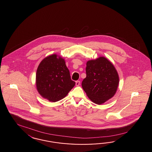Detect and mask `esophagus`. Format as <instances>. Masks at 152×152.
<instances>
[{
	"instance_id": "1",
	"label": "esophagus",
	"mask_w": 152,
	"mask_h": 152,
	"mask_svg": "<svg viewBox=\"0 0 152 152\" xmlns=\"http://www.w3.org/2000/svg\"><path fill=\"white\" fill-rule=\"evenodd\" d=\"M80 85V81H76V86H79Z\"/></svg>"
}]
</instances>
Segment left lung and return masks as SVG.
Returning a JSON list of instances; mask_svg holds the SVG:
<instances>
[{
    "instance_id": "left-lung-1",
    "label": "left lung",
    "mask_w": 152,
    "mask_h": 152,
    "mask_svg": "<svg viewBox=\"0 0 152 152\" xmlns=\"http://www.w3.org/2000/svg\"><path fill=\"white\" fill-rule=\"evenodd\" d=\"M86 73L82 87L91 101L100 104L114 96L119 76L113 64L106 58L99 57L88 61Z\"/></svg>"
}]
</instances>
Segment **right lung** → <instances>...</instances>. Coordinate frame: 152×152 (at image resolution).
I'll list each match as a JSON object with an SVG mask.
<instances>
[{
	"label": "right lung",
	"mask_w": 152,
	"mask_h": 152,
	"mask_svg": "<svg viewBox=\"0 0 152 152\" xmlns=\"http://www.w3.org/2000/svg\"><path fill=\"white\" fill-rule=\"evenodd\" d=\"M75 85L65 61L56 55L46 57L38 66L37 89L42 97L50 101L54 102L65 97Z\"/></svg>",
	"instance_id": "obj_1"
}]
</instances>
